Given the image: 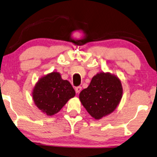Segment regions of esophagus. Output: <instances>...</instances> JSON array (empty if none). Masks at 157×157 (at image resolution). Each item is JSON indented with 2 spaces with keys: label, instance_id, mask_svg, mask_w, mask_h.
Wrapping results in <instances>:
<instances>
[{
  "label": "esophagus",
  "instance_id": "esophagus-1",
  "mask_svg": "<svg viewBox=\"0 0 157 157\" xmlns=\"http://www.w3.org/2000/svg\"><path fill=\"white\" fill-rule=\"evenodd\" d=\"M81 90H82V88L81 86H78V87H76V88H75V91H76V93H79V92L81 91Z\"/></svg>",
  "mask_w": 157,
  "mask_h": 157
}]
</instances>
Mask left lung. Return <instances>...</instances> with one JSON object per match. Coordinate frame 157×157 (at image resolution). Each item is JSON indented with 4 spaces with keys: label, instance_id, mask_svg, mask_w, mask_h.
Returning <instances> with one entry per match:
<instances>
[{
    "label": "left lung",
    "instance_id": "8db88e82",
    "mask_svg": "<svg viewBox=\"0 0 157 157\" xmlns=\"http://www.w3.org/2000/svg\"><path fill=\"white\" fill-rule=\"evenodd\" d=\"M123 89L121 81L110 72L97 73L87 88L79 94V99L88 113L100 120L112 113L120 104Z\"/></svg>",
    "mask_w": 157,
    "mask_h": 157
}]
</instances>
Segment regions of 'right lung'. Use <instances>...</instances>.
<instances>
[{
  "mask_svg": "<svg viewBox=\"0 0 157 157\" xmlns=\"http://www.w3.org/2000/svg\"><path fill=\"white\" fill-rule=\"evenodd\" d=\"M76 92L60 73L53 71L40 78L32 92L35 105L44 113L53 115L58 113Z\"/></svg>",
  "mask_w": 157,
  "mask_h": 157,
  "instance_id": "right-lung-1",
  "label": "right lung"
}]
</instances>
